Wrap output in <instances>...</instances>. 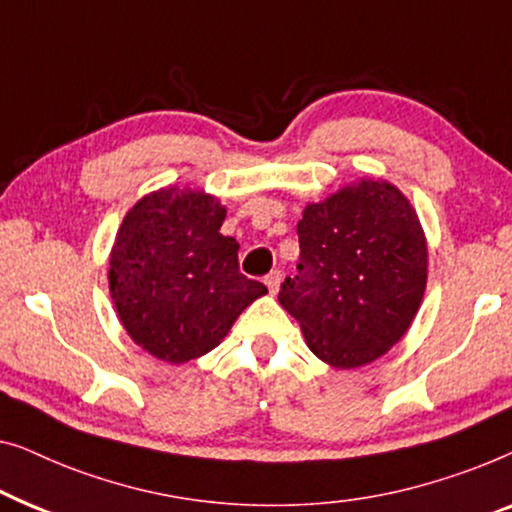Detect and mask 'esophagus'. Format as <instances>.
I'll use <instances>...</instances> for the list:
<instances>
[{"label":"esophagus","mask_w":512,"mask_h":512,"mask_svg":"<svg viewBox=\"0 0 512 512\" xmlns=\"http://www.w3.org/2000/svg\"><path fill=\"white\" fill-rule=\"evenodd\" d=\"M280 280H283V273L280 271H271L269 276L264 278V283H266V287H269L271 294H276L280 290Z\"/></svg>","instance_id":"obj_1"}]
</instances>
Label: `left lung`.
I'll list each match as a JSON object with an SVG mask.
<instances>
[{"instance_id": "1", "label": "left lung", "mask_w": 512, "mask_h": 512, "mask_svg": "<svg viewBox=\"0 0 512 512\" xmlns=\"http://www.w3.org/2000/svg\"><path fill=\"white\" fill-rule=\"evenodd\" d=\"M297 276L278 301L315 357L357 369L401 341L427 287V241L410 201L387 181L348 185L308 204Z\"/></svg>"}]
</instances>
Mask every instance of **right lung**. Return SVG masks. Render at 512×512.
<instances>
[{
    "mask_svg": "<svg viewBox=\"0 0 512 512\" xmlns=\"http://www.w3.org/2000/svg\"><path fill=\"white\" fill-rule=\"evenodd\" d=\"M225 206L199 190L162 187L136 201L115 236L109 285L136 345L169 364L218 348L243 308L266 294L239 271V243L222 236Z\"/></svg>",
    "mask_w": 512,
    "mask_h": 512,
    "instance_id": "right-lung-1",
    "label": "right lung"
}]
</instances>
